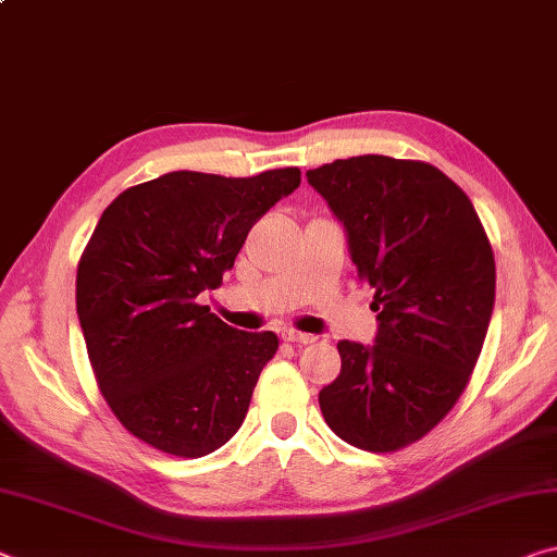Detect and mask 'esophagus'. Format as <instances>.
I'll return each instance as SVG.
<instances>
[{"label": "esophagus", "instance_id": "34e87169", "mask_svg": "<svg viewBox=\"0 0 557 557\" xmlns=\"http://www.w3.org/2000/svg\"><path fill=\"white\" fill-rule=\"evenodd\" d=\"M282 338L289 344H312L314 334H305V332H295V329H287V332H282Z\"/></svg>", "mask_w": 557, "mask_h": 557}]
</instances>
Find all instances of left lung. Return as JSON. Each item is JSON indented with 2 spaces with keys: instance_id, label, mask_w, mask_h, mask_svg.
I'll return each instance as SVG.
<instances>
[{
  "instance_id": "obj_1",
  "label": "left lung",
  "mask_w": 557,
  "mask_h": 557,
  "mask_svg": "<svg viewBox=\"0 0 557 557\" xmlns=\"http://www.w3.org/2000/svg\"><path fill=\"white\" fill-rule=\"evenodd\" d=\"M307 182L344 225L375 289L373 344L338 342L342 373L319 393L338 437L393 451L437 425L465 391L492 322L496 265L469 196L432 164L336 159Z\"/></svg>"
}]
</instances>
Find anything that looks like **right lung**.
Returning <instances> with one entry per match:
<instances>
[{
  "instance_id": "add662e5",
  "label": "right lung",
  "mask_w": 557,
  "mask_h": 557,
  "mask_svg": "<svg viewBox=\"0 0 557 557\" xmlns=\"http://www.w3.org/2000/svg\"><path fill=\"white\" fill-rule=\"evenodd\" d=\"M297 186V166L248 178L169 172L102 211L75 309L110 410L154 449L203 457L243 425L277 336L228 326L199 295L221 285L252 223Z\"/></svg>"
}]
</instances>
